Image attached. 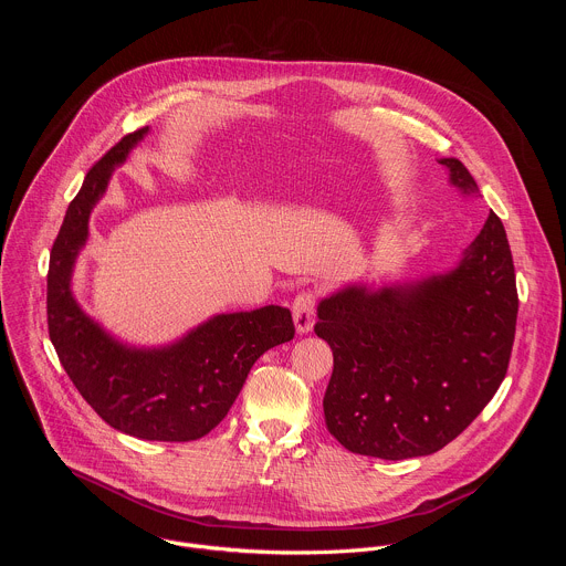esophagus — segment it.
I'll return each mask as SVG.
<instances>
[{
	"label": "esophagus",
	"mask_w": 566,
	"mask_h": 566,
	"mask_svg": "<svg viewBox=\"0 0 566 566\" xmlns=\"http://www.w3.org/2000/svg\"><path fill=\"white\" fill-rule=\"evenodd\" d=\"M293 322L297 334H308L315 325V293L313 291H302L293 300Z\"/></svg>",
	"instance_id": "34e87169"
}]
</instances>
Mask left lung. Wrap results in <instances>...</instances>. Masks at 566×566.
I'll use <instances>...</instances> for the list:
<instances>
[{"label": "left lung", "instance_id": "left-lung-1", "mask_svg": "<svg viewBox=\"0 0 566 566\" xmlns=\"http://www.w3.org/2000/svg\"><path fill=\"white\" fill-rule=\"evenodd\" d=\"M463 197L479 188L441 158ZM515 266L504 223L489 214L459 264L421 282L345 286L317 304V338L334 352L329 432L378 459L426 457L457 439L500 389L515 340Z\"/></svg>", "mask_w": 566, "mask_h": 566}]
</instances>
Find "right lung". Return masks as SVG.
Masks as SVG:
<instances>
[{
    "instance_id": "1",
    "label": "right lung",
    "mask_w": 566,
    "mask_h": 566,
    "mask_svg": "<svg viewBox=\"0 0 566 566\" xmlns=\"http://www.w3.org/2000/svg\"><path fill=\"white\" fill-rule=\"evenodd\" d=\"M147 132L123 136L66 208L46 275L49 336L75 389L114 430L145 441H195L223 421L255 360L293 340L295 327L289 308L269 304L214 315L168 347L138 349L112 338L80 308L71 275L87 244L90 214Z\"/></svg>"
}]
</instances>
